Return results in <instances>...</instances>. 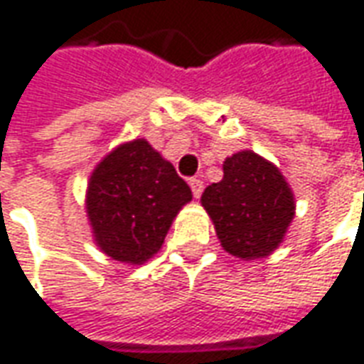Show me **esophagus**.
<instances>
[{"instance_id":"1","label":"esophagus","mask_w":364,"mask_h":364,"mask_svg":"<svg viewBox=\"0 0 364 364\" xmlns=\"http://www.w3.org/2000/svg\"><path fill=\"white\" fill-rule=\"evenodd\" d=\"M190 188H192L194 198H200L202 196V192H204V184H202V180H198V178H192V180H190Z\"/></svg>"}]
</instances>
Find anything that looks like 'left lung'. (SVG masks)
I'll list each match as a JSON object with an SVG mask.
<instances>
[{
	"mask_svg": "<svg viewBox=\"0 0 364 364\" xmlns=\"http://www.w3.org/2000/svg\"><path fill=\"white\" fill-rule=\"evenodd\" d=\"M202 206L222 247L242 259L275 252L295 215V198L279 168L252 150L225 158L224 178L204 190Z\"/></svg>",
	"mask_w": 364,
	"mask_h": 364,
	"instance_id": "8db88e82",
	"label": "left lung"
}]
</instances>
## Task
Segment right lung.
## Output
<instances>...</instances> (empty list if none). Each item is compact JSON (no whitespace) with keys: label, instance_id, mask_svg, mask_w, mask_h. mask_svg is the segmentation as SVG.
Segmentation results:
<instances>
[{"label":"right lung","instance_id":"right-lung-1","mask_svg":"<svg viewBox=\"0 0 364 364\" xmlns=\"http://www.w3.org/2000/svg\"><path fill=\"white\" fill-rule=\"evenodd\" d=\"M192 200L174 166L144 139L109 152L92 170L87 215L101 252L142 265L160 252L172 220Z\"/></svg>","mask_w":364,"mask_h":364}]
</instances>
